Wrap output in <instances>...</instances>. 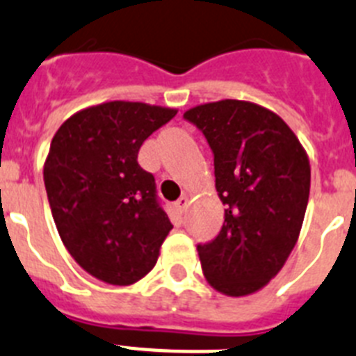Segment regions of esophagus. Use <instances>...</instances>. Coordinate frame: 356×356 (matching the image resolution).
<instances>
[{
  "label": "esophagus",
  "mask_w": 356,
  "mask_h": 356,
  "mask_svg": "<svg viewBox=\"0 0 356 356\" xmlns=\"http://www.w3.org/2000/svg\"><path fill=\"white\" fill-rule=\"evenodd\" d=\"M188 204H190V200H188V197H186V195H182L181 199H179L177 202H175V206H177L179 211L184 213V211H186V208H188Z\"/></svg>",
  "instance_id": "1"
}]
</instances>
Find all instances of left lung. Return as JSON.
Returning a JSON list of instances; mask_svg holds the SVG:
<instances>
[{
	"instance_id": "8db88e82",
	"label": "left lung",
	"mask_w": 356,
	"mask_h": 356,
	"mask_svg": "<svg viewBox=\"0 0 356 356\" xmlns=\"http://www.w3.org/2000/svg\"><path fill=\"white\" fill-rule=\"evenodd\" d=\"M182 118L211 148L225 206L220 233L197 245L204 276L225 296L256 292L298 242L310 195L307 152L277 114L251 102L204 104Z\"/></svg>"
}]
</instances>
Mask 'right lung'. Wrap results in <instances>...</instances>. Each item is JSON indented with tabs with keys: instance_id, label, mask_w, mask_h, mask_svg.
Listing matches in <instances>:
<instances>
[{
	"instance_id": "1",
	"label": "right lung",
	"mask_w": 356,
	"mask_h": 356,
	"mask_svg": "<svg viewBox=\"0 0 356 356\" xmlns=\"http://www.w3.org/2000/svg\"><path fill=\"white\" fill-rule=\"evenodd\" d=\"M175 114L107 102L73 114L51 140L44 165L51 215L70 254L97 280L120 286L141 280L174 227L138 152Z\"/></svg>"
}]
</instances>
